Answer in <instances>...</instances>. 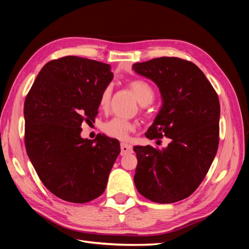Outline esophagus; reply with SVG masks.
Wrapping results in <instances>:
<instances>
[{"label": "esophagus", "instance_id": "1", "mask_svg": "<svg viewBox=\"0 0 249 249\" xmlns=\"http://www.w3.org/2000/svg\"><path fill=\"white\" fill-rule=\"evenodd\" d=\"M120 148H122V152H120L122 156H124L126 154H132L133 153V147L130 144H127V143L123 142L122 144H120Z\"/></svg>", "mask_w": 249, "mask_h": 249}]
</instances>
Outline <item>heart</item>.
<instances>
[{
    "label": "heart",
    "instance_id": "1",
    "mask_svg": "<svg viewBox=\"0 0 249 249\" xmlns=\"http://www.w3.org/2000/svg\"><path fill=\"white\" fill-rule=\"evenodd\" d=\"M129 87L136 96L137 101L141 105H147L152 103L155 96V92L153 87L150 86L147 82L143 80H133L129 82ZM112 95V86L107 85L105 87L100 94L99 105L100 108L103 110H107L110 104ZM136 130V124L131 120H127L122 117H113L108 120L103 125V131L106 133L108 136L117 138V139H125L129 135Z\"/></svg>",
    "mask_w": 249,
    "mask_h": 249
}]
</instances>
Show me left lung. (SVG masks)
Masks as SVG:
<instances>
[{
  "instance_id": "left-lung-1",
  "label": "left lung",
  "mask_w": 249,
  "mask_h": 249,
  "mask_svg": "<svg viewBox=\"0 0 249 249\" xmlns=\"http://www.w3.org/2000/svg\"><path fill=\"white\" fill-rule=\"evenodd\" d=\"M132 70L155 82L163 100L146 138L170 139L163 149L134 147L138 161L135 186L155 202L182 200L197 189L216 156L219 99L205 73L187 60L155 58L135 63Z\"/></svg>"
}]
</instances>
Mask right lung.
<instances>
[{
  "mask_svg": "<svg viewBox=\"0 0 249 249\" xmlns=\"http://www.w3.org/2000/svg\"><path fill=\"white\" fill-rule=\"evenodd\" d=\"M113 79L111 66L65 56L44 65L27 94L25 145L42 184L63 200L85 203L106 189L120 153L106 135L81 137L83 122L97 115L102 90Z\"/></svg>",
  "mask_w": 249,
  "mask_h": 249,
  "instance_id": "right-lung-1",
  "label": "right lung"
}]
</instances>
